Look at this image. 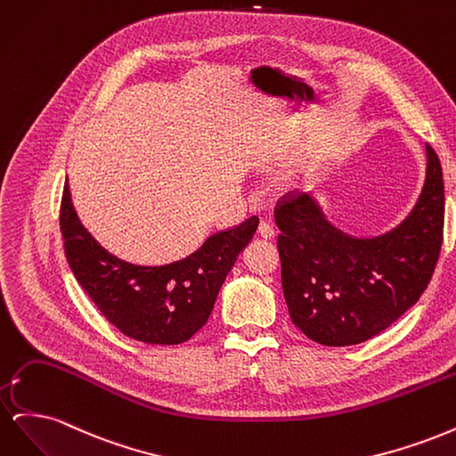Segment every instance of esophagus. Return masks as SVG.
<instances>
[{
	"instance_id": "1",
	"label": "esophagus",
	"mask_w": 456,
	"mask_h": 456,
	"mask_svg": "<svg viewBox=\"0 0 456 456\" xmlns=\"http://www.w3.org/2000/svg\"><path fill=\"white\" fill-rule=\"evenodd\" d=\"M258 233H260V238L270 240V238H273V228L266 223V220H260V224H258Z\"/></svg>"
}]
</instances>
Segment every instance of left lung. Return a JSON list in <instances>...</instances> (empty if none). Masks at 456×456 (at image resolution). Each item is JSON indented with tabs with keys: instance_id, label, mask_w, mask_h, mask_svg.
<instances>
[{
	"instance_id": "left-lung-1",
	"label": "left lung",
	"mask_w": 456,
	"mask_h": 456,
	"mask_svg": "<svg viewBox=\"0 0 456 456\" xmlns=\"http://www.w3.org/2000/svg\"><path fill=\"white\" fill-rule=\"evenodd\" d=\"M444 173L426 144V178L390 232L355 238L308 194L280 201L281 285L293 323L323 346H352L388 329L424 293L444 243Z\"/></svg>"
}]
</instances>
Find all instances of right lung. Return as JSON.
<instances>
[{"mask_svg": "<svg viewBox=\"0 0 456 456\" xmlns=\"http://www.w3.org/2000/svg\"><path fill=\"white\" fill-rule=\"evenodd\" d=\"M258 228L251 216L238 228L213 233L196 253L165 266H139L108 253L74 209L64 184L61 232L77 283L123 335L146 344H181L194 337L213 312L216 295Z\"/></svg>", "mask_w": 456, "mask_h": 456, "instance_id": "obj_1", "label": "right lung"}]
</instances>
